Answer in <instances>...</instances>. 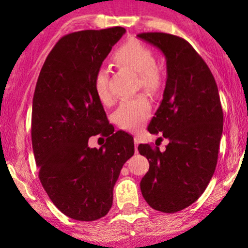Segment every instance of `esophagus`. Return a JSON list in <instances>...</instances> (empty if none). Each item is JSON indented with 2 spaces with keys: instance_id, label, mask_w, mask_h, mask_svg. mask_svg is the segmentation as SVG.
<instances>
[{
  "instance_id": "esophagus-1",
  "label": "esophagus",
  "mask_w": 248,
  "mask_h": 248,
  "mask_svg": "<svg viewBox=\"0 0 248 248\" xmlns=\"http://www.w3.org/2000/svg\"><path fill=\"white\" fill-rule=\"evenodd\" d=\"M138 144H139V139L137 137H134V147H136V152L137 149H138Z\"/></svg>"
}]
</instances>
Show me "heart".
<instances>
[{"instance_id":"obj_1","label":"heart","mask_w":248,"mask_h":248,"mask_svg":"<svg viewBox=\"0 0 248 248\" xmlns=\"http://www.w3.org/2000/svg\"><path fill=\"white\" fill-rule=\"evenodd\" d=\"M114 66L119 69H127L138 74V86L149 93H157L162 85V74L156 66V54L141 42L132 39L117 47L111 56ZM93 87L97 97L103 104L114 101L109 85V71L99 68L93 78ZM151 104L144 96L122 102L115 111V121L124 129H137L149 119Z\"/></svg>"}]
</instances>
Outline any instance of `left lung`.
I'll use <instances>...</instances> for the list:
<instances>
[{
	"instance_id": "1",
	"label": "left lung",
	"mask_w": 248,
	"mask_h": 248,
	"mask_svg": "<svg viewBox=\"0 0 248 248\" xmlns=\"http://www.w3.org/2000/svg\"><path fill=\"white\" fill-rule=\"evenodd\" d=\"M138 37L166 56L163 99L147 129L169 139L164 152L149 144L138 146L150 163L140 189L152 209L174 214L202 196L216 169L223 131L221 99L211 71L188 42L163 32Z\"/></svg>"
}]
</instances>
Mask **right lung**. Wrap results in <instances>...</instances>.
Segmentation results:
<instances>
[{"label": "right lung", "mask_w": 248, "mask_h": 248, "mask_svg": "<svg viewBox=\"0 0 248 248\" xmlns=\"http://www.w3.org/2000/svg\"><path fill=\"white\" fill-rule=\"evenodd\" d=\"M124 27L85 30L62 37L39 73L32 103L31 138L42 186L55 206L77 221H96L112 205L122 166L134 154L133 137L114 132L93 78ZM101 134L107 141L88 147Z\"/></svg>", "instance_id": "right-lung-1"}]
</instances>
